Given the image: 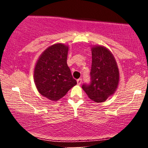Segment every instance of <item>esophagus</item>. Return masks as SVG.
I'll list each match as a JSON object with an SVG mask.
<instances>
[{
	"mask_svg": "<svg viewBox=\"0 0 148 148\" xmlns=\"http://www.w3.org/2000/svg\"><path fill=\"white\" fill-rule=\"evenodd\" d=\"M81 83H82V79H77V84L78 85H81Z\"/></svg>",
	"mask_w": 148,
	"mask_h": 148,
	"instance_id": "1",
	"label": "esophagus"
}]
</instances>
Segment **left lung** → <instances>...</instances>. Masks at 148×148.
Here are the masks:
<instances>
[{"label":"left lung","mask_w":148,"mask_h":148,"mask_svg":"<svg viewBox=\"0 0 148 148\" xmlns=\"http://www.w3.org/2000/svg\"><path fill=\"white\" fill-rule=\"evenodd\" d=\"M90 82L82 88L90 99L103 102L115 92L119 82V70L113 54L103 47L92 49Z\"/></svg>","instance_id":"1"}]
</instances>
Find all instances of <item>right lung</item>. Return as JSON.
<instances>
[{
	"mask_svg": "<svg viewBox=\"0 0 148 148\" xmlns=\"http://www.w3.org/2000/svg\"><path fill=\"white\" fill-rule=\"evenodd\" d=\"M68 47L56 44L49 47L37 61L34 79L39 92L52 101H57L77 82L67 64Z\"/></svg>",
	"mask_w": 148,
	"mask_h": 148,
	"instance_id": "add662e5",
	"label": "right lung"
}]
</instances>
